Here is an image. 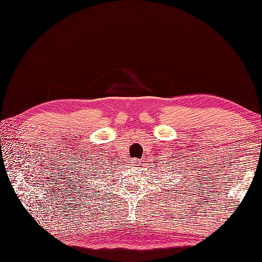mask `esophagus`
<instances>
[{"label": "esophagus", "mask_w": 262, "mask_h": 262, "mask_svg": "<svg viewBox=\"0 0 262 262\" xmlns=\"http://www.w3.org/2000/svg\"><path fill=\"white\" fill-rule=\"evenodd\" d=\"M131 165L133 166L134 168H140L141 163H140V161H139V160H134V161L131 163Z\"/></svg>", "instance_id": "obj_1"}]
</instances>
